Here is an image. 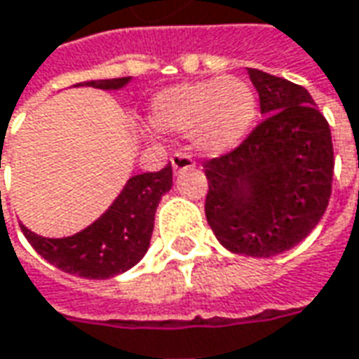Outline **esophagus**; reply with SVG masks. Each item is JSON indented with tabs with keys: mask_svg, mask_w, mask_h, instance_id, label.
<instances>
[{
	"mask_svg": "<svg viewBox=\"0 0 359 359\" xmlns=\"http://www.w3.org/2000/svg\"><path fill=\"white\" fill-rule=\"evenodd\" d=\"M170 165H172L175 172H180V170L184 169H192V167H194V161H192V157H189V155H184V153H177V155H172Z\"/></svg>",
	"mask_w": 359,
	"mask_h": 359,
	"instance_id": "obj_1",
	"label": "esophagus"
}]
</instances>
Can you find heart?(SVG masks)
Masks as SVG:
<instances>
[{
    "label": "heart",
    "mask_w": 359,
    "mask_h": 359,
    "mask_svg": "<svg viewBox=\"0 0 359 359\" xmlns=\"http://www.w3.org/2000/svg\"><path fill=\"white\" fill-rule=\"evenodd\" d=\"M257 116V97L241 78L224 76L163 88L151 104V123L161 131L189 133L208 155L238 147Z\"/></svg>",
    "instance_id": "obj_1"
}]
</instances>
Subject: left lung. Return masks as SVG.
I'll list each match as a JSON object with an SVG mask.
<instances>
[{"label":"left lung","instance_id":"left-lung-1","mask_svg":"<svg viewBox=\"0 0 359 359\" xmlns=\"http://www.w3.org/2000/svg\"><path fill=\"white\" fill-rule=\"evenodd\" d=\"M267 116L240 147L204 163L206 220L231 253L273 257L302 241L332 192L330 128L299 84L248 70Z\"/></svg>","mask_w":359,"mask_h":359}]
</instances>
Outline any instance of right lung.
Listing matches in <instances>:
<instances>
[{"label":"right lung","mask_w":359,"mask_h":359,"mask_svg":"<svg viewBox=\"0 0 359 359\" xmlns=\"http://www.w3.org/2000/svg\"><path fill=\"white\" fill-rule=\"evenodd\" d=\"M131 76L90 80L76 86L121 90ZM172 187V167L135 175L94 224L68 238H43L21 224L29 243L46 262L84 279H109L137 265L149 250L155 210Z\"/></svg>","instance_id":"obj_1"}]
</instances>
